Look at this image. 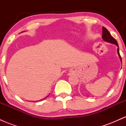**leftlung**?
Returning <instances> with one entry per match:
<instances>
[{"mask_svg":"<svg viewBox=\"0 0 126 126\" xmlns=\"http://www.w3.org/2000/svg\"><path fill=\"white\" fill-rule=\"evenodd\" d=\"M102 38L105 41L108 42V43H110L111 44H114L115 45H116L118 47L117 48V53L119 56L121 62H122V60H121V57L120 56V54L119 53V48H118V45L117 43V41H116L115 38H113L112 37V35H111L110 33L109 32V31L107 30V28H105V27H102Z\"/></svg>","mask_w":126,"mask_h":126,"instance_id":"left-lung-1","label":"left lung"}]
</instances>
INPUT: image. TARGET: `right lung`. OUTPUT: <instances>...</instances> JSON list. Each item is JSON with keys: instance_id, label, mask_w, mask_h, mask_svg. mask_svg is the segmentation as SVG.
Masks as SVG:
<instances>
[{"instance_id": "right-lung-1", "label": "right lung", "mask_w": 126, "mask_h": 126, "mask_svg": "<svg viewBox=\"0 0 126 126\" xmlns=\"http://www.w3.org/2000/svg\"><path fill=\"white\" fill-rule=\"evenodd\" d=\"M47 97H46V98H47Z\"/></svg>"}]
</instances>
